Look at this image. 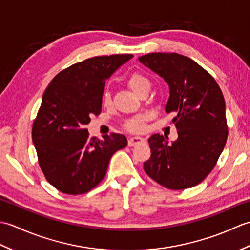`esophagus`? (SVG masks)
Wrapping results in <instances>:
<instances>
[{
	"label": "esophagus",
	"instance_id": "obj_1",
	"mask_svg": "<svg viewBox=\"0 0 250 250\" xmlns=\"http://www.w3.org/2000/svg\"><path fill=\"white\" fill-rule=\"evenodd\" d=\"M145 140L143 139V137H140V136H133V137H130L129 141H128V145L130 147L132 146H135V145H139L141 144V143H144Z\"/></svg>",
	"mask_w": 250,
	"mask_h": 250
}]
</instances>
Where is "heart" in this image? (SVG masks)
<instances>
[{
	"label": "heart",
	"instance_id": "obj_1",
	"mask_svg": "<svg viewBox=\"0 0 250 250\" xmlns=\"http://www.w3.org/2000/svg\"><path fill=\"white\" fill-rule=\"evenodd\" d=\"M128 84L129 87L133 90L136 94H141L143 91H146V90H149L151 83L148 77L143 75L141 73H133L131 74L128 78ZM103 103L105 105L110 104L111 101V93L108 88H106L102 95ZM145 120H146V115H137L133 118L130 119L126 122V128H128L132 132H141L145 128Z\"/></svg>",
	"mask_w": 250,
	"mask_h": 250
}]
</instances>
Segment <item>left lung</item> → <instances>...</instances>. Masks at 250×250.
I'll return each mask as SVG.
<instances>
[{
	"label": "left lung",
	"mask_w": 250,
	"mask_h": 250,
	"mask_svg": "<svg viewBox=\"0 0 250 250\" xmlns=\"http://www.w3.org/2000/svg\"><path fill=\"white\" fill-rule=\"evenodd\" d=\"M140 62L164 78L169 86L167 113L174 111L178 139L168 145L166 137L149 139L151 156L144 171L164 188L183 190L196 186L215 167L226 146V103L210 74L183 55L152 52Z\"/></svg>",
	"instance_id": "1"
}]
</instances>
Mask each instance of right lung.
Returning <instances> with one entry per match:
<instances>
[{
    "instance_id": "right-lung-1",
    "label": "right lung",
    "mask_w": 250,
    "mask_h": 250,
    "mask_svg": "<svg viewBox=\"0 0 250 250\" xmlns=\"http://www.w3.org/2000/svg\"><path fill=\"white\" fill-rule=\"evenodd\" d=\"M132 57L89 58L58 73L46 88L32 141L47 182L61 192L78 195L97 187L111 156L128 144L118 133L90 139L84 125L101 113L106 79Z\"/></svg>"
}]
</instances>
